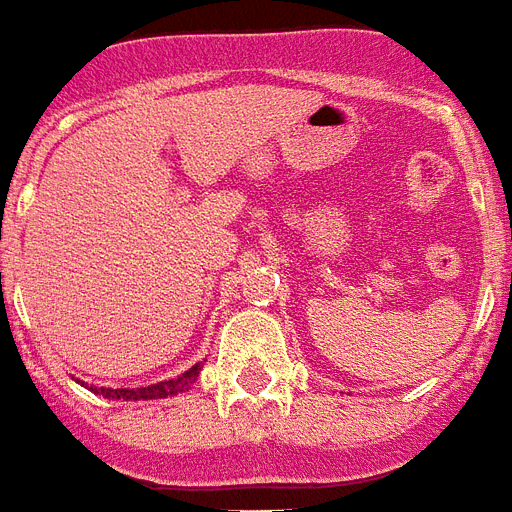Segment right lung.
I'll list each match as a JSON object with an SVG mask.
<instances>
[{"label":"right lung","mask_w":512,"mask_h":512,"mask_svg":"<svg viewBox=\"0 0 512 512\" xmlns=\"http://www.w3.org/2000/svg\"><path fill=\"white\" fill-rule=\"evenodd\" d=\"M200 375V365L190 367L187 372H182L179 378L174 380H163V383H153V386L147 388H92L94 394H102L105 399H166V396H174V394H182L187 388L198 380Z\"/></svg>","instance_id":"obj_1"}]
</instances>
